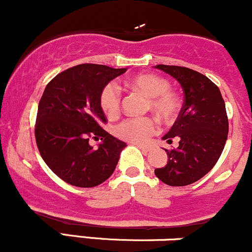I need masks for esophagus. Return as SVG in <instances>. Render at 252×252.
Listing matches in <instances>:
<instances>
[{"mask_svg": "<svg viewBox=\"0 0 252 252\" xmlns=\"http://www.w3.org/2000/svg\"><path fill=\"white\" fill-rule=\"evenodd\" d=\"M135 146H137L138 147V148H140L141 150H142V152H144V153H148L149 152V150H150V148H149V147H147V146H142V144H137V143H136L135 144Z\"/></svg>", "mask_w": 252, "mask_h": 252, "instance_id": "obj_1", "label": "esophagus"}]
</instances>
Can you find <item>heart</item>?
Segmentation results:
<instances>
[{
  "label": "heart",
  "mask_w": 252,
  "mask_h": 252,
  "mask_svg": "<svg viewBox=\"0 0 252 252\" xmlns=\"http://www.w3.org/2000/svg\"><path fill=\"white\" fill-rule=\"evenodd\" d=\"M131 88L140 90L149 97V108L163 120H170L178 111V98L170 91L166 78L153 73H141L128 80ZM99 104L104 114L114 117L121 109V90L115 83L104 85L99 94ZM158 130L156 121L152 117H132L124 120L115 129V134L131 143H144Z\"/></svg>",
  "instance_id": "b5f03b06"
}]
</instances>
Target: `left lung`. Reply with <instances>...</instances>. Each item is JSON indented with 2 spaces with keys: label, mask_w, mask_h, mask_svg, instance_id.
I'll list each match as a JSON object with an SVG mask.
<instances>
[{
  "label": "left lung",
  "mask_w": 252,
  "mask_h": 252,
  "mask_svg": "<svg viewBox=\"0 0 252 252\" xmlns=\"http://www.w3.org/2000/svg\"><path fill=\"white\" fill-rule=\"evenodd\" d=\"M180 83L184 104L162 140L178 138V148L166 150L168 162L155 175L169 186H186L200 180L220 158L227 140L228 120L218 86L204 74L181 66L156 65Z\"/></svg>",
  "instance_id": "obj_1"
}]
</instances>
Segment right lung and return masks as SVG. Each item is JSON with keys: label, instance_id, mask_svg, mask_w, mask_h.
<instances>
[{"label": "right lung", "instance_id": "add662e5", "mask_svg": "<svg viewBox=\"0 0 252 252\" xmlns=\"http://www.w3.org/2000/svg\"><path fill=\"white\" fill-rule=\"evenodd\" d=\"M97 63H82L57 74L37 106L35 140L54 174L77 187H94L109 179L126 144L102 128L106 123L99 94L104 85L124 73ZM90 137L102 143L89 146Z\"/></svg>", "mask_w": 252, "mask_h": 252}]
</instances>
